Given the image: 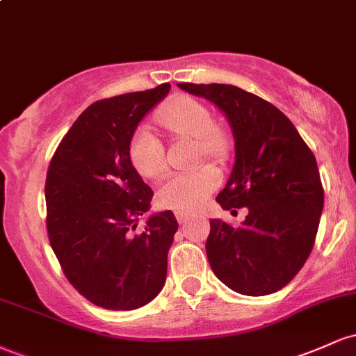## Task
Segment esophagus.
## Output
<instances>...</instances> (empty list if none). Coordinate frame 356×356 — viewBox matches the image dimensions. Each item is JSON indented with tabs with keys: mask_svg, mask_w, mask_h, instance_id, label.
Here are the masks:
<instances>
[{
	"mask_svg": "<svg viewBox=\"0 0 356 356\" xmlns=\"http://www.w3.org/2000/svg\"><path fill=\"white\" fill-rule=\"evenodd\" d=\"M189 218H191L189 212H182V211L175 212V219H177L179 224H186L187 220H189Z\"/></svg>",
	"mask_w": 356,
	"mask_h": 356,
	"instance_id": "1",
	"label": "esophagus"
}]
</instances>
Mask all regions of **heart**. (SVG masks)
I'll return each instance as SVG.
<instances>
[{
	"label": "heart",
	"instance_id": "heart-1",
	"mask_svg": "<svg viewBox=\"0 0 356 356\" xmlns=\"http://www.w3.org/2000/svg\"><path fill=\"white\" fill-rule=\"evenodd\" d=\"M157 122L177 137L195 142V161L220 159L227 154L226 134L214 125L211 110L189 95H179L157 113ZM129 161L134 170L144 179H155L165 170L164 144L150 129L138 127L129 142ZM220 186L216 167L201 165L187 174L170 175L159 187L157 202L164 209L192 212Z\"/></svg>",
	"mask_w": 356,
	"mask_h": 356
}]
</instances>
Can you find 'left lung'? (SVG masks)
Listing matches in <instances>:
<instances>
[{
    "instance_id": "1",
    "label": "left lung",
    "mask_w": 356,
    "mask_h": 356,
    "mask_svg": "<svg viewBox=\"0 0 356 356\" xmlns=\"http://www.w3.org/2000/svg\"><path fill=\"white\" fill-rule=\"evenodd\" d=\"M179 87L226 113L236 164L216 201L226 211H249L238 227L211 220L206 252L212 271L241 295L280 291L303 268L316 239L323 211L316 159L291 120L254 93L224 83Z\"/></svg>"
}]
</instances>
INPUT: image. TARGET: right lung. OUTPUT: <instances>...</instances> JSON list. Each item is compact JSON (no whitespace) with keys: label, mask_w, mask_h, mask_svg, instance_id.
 Masks as SVG:
<instances>
[{"label":"right lung","mask_w":356,"mask_h":356,"mask_svg":"<svg viewBox=\"0 0 356 356\" xmlns=\"http://www.w3.org/2000/svg\"><path fill=\"white\" fill-rule=\"evenodd\" d=\"M169 90L162 83L92 104L48 165L51 249L73 288L100 308L137 309L164 288L167 252L179 224L172 211H164L136 232L154 192L130 165L129 142Z\"/></svg>","instance_id":"1"}]
</instances>
